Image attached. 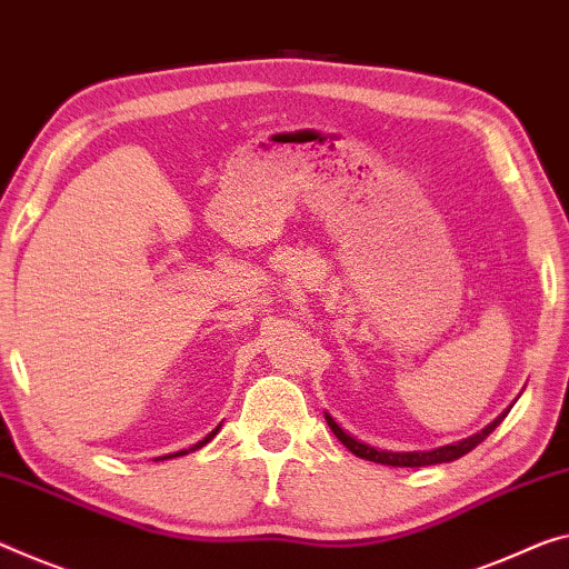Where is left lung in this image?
Here are the masks:
<instances>
[{
    "mask_svg": "<svg viewBox=\"0 0 569 569\" xmlns=\"http://www.w3.org/2000/svg\"><path fill=\"white\" fill-rule=\"evenodd\" d=\"M509 415V409H506L503 415H498L491 425L483 427V430L476 432L473 437H468V440H460V442H452V445H442V448H435V450H427V452H391V450H379L373 448V445H366V442H358L356 437L348 435L343 427H340L333 417L326 412V422L333 435L338 437L340 442L346 445L348 450L353 452V456L363 458V460H371V462H381V466H395V468H422V466H437V462H450V460H458L462 456H468L470 450L476 448L486 440L488 435H491L498 425L503 422V417Z\"/></svg>",
    "mask_w": 569,
    "mask_h": 569,
    "instance_id": "8db88e82",
    "label": "left lung"
}]
</instances>
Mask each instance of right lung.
<instances>
[{
    "mask_svg": "<svg viewBox=\"0 0 569 569\" xmlns=\"http://www.w3.org/2000/svg\"><path fill=\"white\" fill-rule=\"evenodd\" d=\"M218 430H221V425H218V427H216V430H213L211 435H206V437H203V440H200V442H196V445H193V448H190V450H180V452H172V456H162V458H154V460H170V458H178V456H188V452H193V450H198V448H203V445H206V442H211V440H213V437L218 435Z\"/></svg>",
    "mask_w": 569,
    "mask_h": 569,
    "instance_id": "1",
    "label": "right lung"
}]
</instances>
